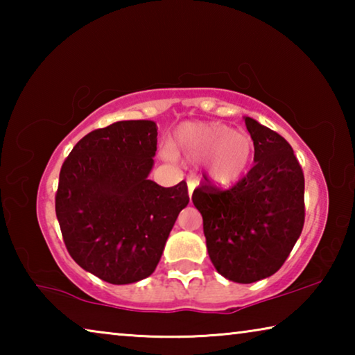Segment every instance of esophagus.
<instances>
[{"label": "esophagus", "instance_id": "obj_1", "mask_svg": "<svg viewBox=\"0 0 355 355\" xmlns=\"http://www.w3.org/2000/svg\"><path fill=\"white\" fill-rule=\"evenodd\" d=\"M196 186H197V182L196 180H188V192H189V199H191V196H192V191L196 189Z\"/></svg>", "mask_w": 355, "mask_h": 355}]
</instances>
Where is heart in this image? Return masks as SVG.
<instances>
[{
	"mask_svg": "<svg viewBox=\"0 0 355 355\" xmlns=\"http://www.w3.org/2000/svg\"><path fill=\"white\" fill-rule=\"evenodd\" d=\"M166 158L188 163L203 159V173L218 186H232L248 175L255 159V142L224 123H183L172 136Z\"/></svg>",
	"mask_w": 355,
	"mask_h": 355,
	"instance_id": "1",
	"label": "heart"
}]
</instances>
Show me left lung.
<instances>
[{
	"label": "left lung",
	"instance_id": "left-lung-1",
	"mask_svg": "<svg viewBox=\"0 0 355 355\" xmlns=\"http://www.w3.org/2000/svg\"><path fill=\"white\" fill-rule=\"evenodd\" d=\"M244 122L255 142V166L228 189L205 178L192 202L216 271L236 284H254L279 271L302 233L305 182L284 137L250 117Z\"/></svg>",
	"mask_w": 355,
	"mask_h": 355
}]
</instances>
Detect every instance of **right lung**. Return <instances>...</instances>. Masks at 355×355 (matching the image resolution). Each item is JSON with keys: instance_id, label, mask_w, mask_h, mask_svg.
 <instances>
[{"instance_id": "obj_1", "label": "right lung", "mask_w": 355, "mask_h": 355, "mask_svg": "<svg viewBox=\"0 0 355 355\" xmlns=\"http://www.w3.org/2000/svg\"><path fill=\"white\" fill-rule=\"evenodd\" d=\"M156 123L122 120L76 144L59 173L56 216L70 257L112 285L148 277L163 255L188 186L148 180Z\"/></svg>"}]
</instances>
